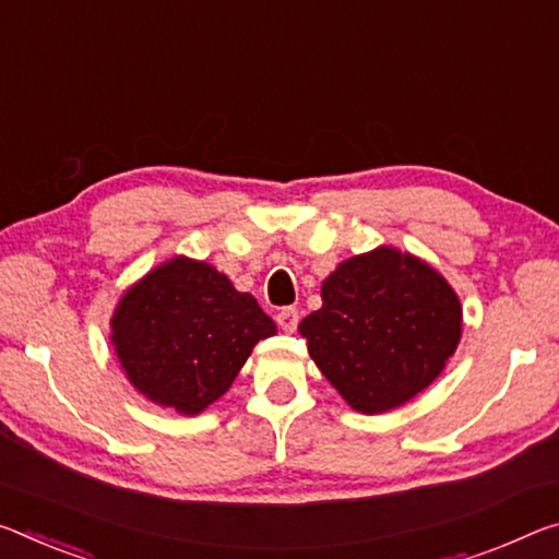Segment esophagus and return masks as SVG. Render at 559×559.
<instances>
[{
	"mask_svg": "<svg viewBox=\"0 0 559 559\" xmlns=\"http://www.w3.org/2000/svg\"><path fill=\"white\" fill-rule=\"evenodd\" d=\"M298 308H294V306H288V308H281L278 311V316H276V323L281 325V331H286V333H294L296 328H298Z\"/></svg>",
	"mask_w": 559,
	"mask_h": 559,
	"instance_id": "obj_1",
	"label": "esophagus"
}]
</instances>
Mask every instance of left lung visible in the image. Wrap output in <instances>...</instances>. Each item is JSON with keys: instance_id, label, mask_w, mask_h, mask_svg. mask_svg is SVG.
Listing matches in <instances>:
<instances>
[{"instance_id": "1", "label": "left lung", "mask_w": 559, "mask_h": 559, "mask_svg": "<svg viewBox=\"0 0 559 559\" xmlns=\"http://www.w3.org/2000/svg\"><path fill=\"white\" fill-rule=\"evenodd\" d=\"M323 308L298 331L350 407L376 415L425 391L460 341L455 290L428 263L395 248L343 261L321 288Z\"/></svg>"}]
</instances>
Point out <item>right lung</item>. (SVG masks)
<instances>
[{
    "label": "right lung",
    "instance_id": "obj_1",
    "mask_svg": "<svg viewBox=\"0 0 559 559\" xmlns=\"http://www.w3.org/2000/svg\"><path fill=\"white\" fill-rule=\"evenodd\" d=\"M121 368L139 393L197 415L231 388L276 323L214 265L174 259L139 281L114 313Z\"/></svg>",
    "mask_w": 559,
    "mask_h": 559
}]
</instances>
